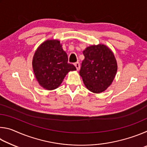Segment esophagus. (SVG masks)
Segmentation results:
<instances>
[{
	"mask_svg": "<svg viewBox=\"0 0 147 147\" xmlns=\"http://www.w3.org/2000/svg\"><path fill=\"white\" fill-rule=\"evenodd\" d=\"M74 66L76 67V68L78 71L79 70L80 68V64L79 62H76V63H74Z\"/></svg>",
	"mask_w": 147,
	"mask_h": 147,
	"instance_id": "1",
	"label": "esophagus"
}]
</instances>
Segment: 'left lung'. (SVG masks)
<instances>
[{
    "label": "left lung",
    "instance_id": "8db88e82",
    "mask_svg": "<svg viewBox=\"0 0 147 147\" xmlns=\"http://www.w3.org/2000/svg\"><path fill=\"white\" fill-rule=\"evenodd\" d=\"M80 75L89 91L101 93L111 85L117 70V64L111 50L104 45L87 47Z\"/></svg>",
    "mask_w": 147,
    "mask_h": 147
}]
</instances>
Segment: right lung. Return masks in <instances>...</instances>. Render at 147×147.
I'll return each instance as SVG.
<instances>
[{
    "label": "right lung",
    "instance_id": "add662e5",
    "mask_svg": "<svg viewBox=\"0 0 147 147\" xmlns=\"http://www.w3.org/2000/svg\"><path fill=\"white\" fill-rule=\"evenodd\" d=\"M32 66L37 80L47 90L58 88L69 71L76 70L58 40H47L38 47Z\"/></svg>",
    "mask_w": 147,
    "mask_h": 147
}]
</instances>
